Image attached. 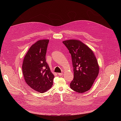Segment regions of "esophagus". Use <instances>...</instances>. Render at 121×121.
Wrapping results in <instances>:
<instances>
[{"instance_id": "esophagus-1", "label": "esophagus", "mask_w": 121, "mask_h": 121, "mask_svg": "<svg viewBox=\"0 0 121 121\" xmlns=\"http://www.w3.org/2000/svg\"><path fill=\"white\" fill-rule=\"evenodd\" d=\"M58 75L59 76H62L63 73H58Z\"/></svg>"}]
</instances>
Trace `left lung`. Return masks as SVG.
<instances>
[{"instance_id": "obj_1", "label": "left lung", "mask_w": 121, "mask_h": 121, "mask_svg": "<svg viewBox=\"0 0 121 121\" xmlns=\"http://www.w3.org/2000/svg\"><path fill=\"white\" fill-rule=\"evenodd\" d=\"M71 54L74 78L70 84L76 92L83 93L89 91L97 78L99 66L92 51L79 40L63 42Z\"/></svg>"}]
</instances>
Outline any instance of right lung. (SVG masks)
<instances>
[{
    "label": "right lung",
    "instance_id": "1",
    "mask_svg": "<svg viewBox=\"0 0 121 121\" xmlns=\"http://www.w3.org/2000/svg\"><path fill=\"white\" fill-rule=\"evenodd\" d=\"M49 41L47 39L39 40L31 45L24 58L22 66L26 83L40 93L47 91L53 84L54 75L45 59Z\"/></svg>",
    "mask_w": 121,
    "mask_h": 121
}]
</instances>
